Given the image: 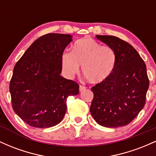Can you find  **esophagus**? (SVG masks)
Wrapping results in <instances>:
<instances>
[{"mask_svg":"<svg viewBox=\"0 0 156 156\" xmlns=\"http://www.w3.org/2000/svg\"><path fill=\"white\" fill-rule=\"evenodd\" d=\"M86 89H87V87H84V86H83V85H80V87H79L80 92H82V91L85 90Z\"/></svg>","mask_w":156,"mask_h":156,"instance_id":"obj_1","label":"esophagus"}]
</instances>
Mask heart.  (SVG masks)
<instances>
[{
	"label": "heart",
	"instance_id": "obj_1",
	"mask_svg": "<svg viewBox=\"0 0 156 156\" xmlns=\"http://www.w3.org/2000/svg\"><path fill=\"white\" fill-rule=\"evenodd\" d=\"M117 62L115 51L108 45H102L91 37L77 40L72 52L65 51L62 55V65L68 77H73L80 70L89 83H100L111 76Z\"/></svg>",
	"mask_w": 156,
	"mask_h": 156
}]
</instances>
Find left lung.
I'll return each mask as SVG.
<instances>
[{
  "mask_svg": "<svg viewBox=\"0 0 156 156\" xmlns=\"http://www.w3.org/2000/svg\"><path fill=\"white\" fill-rule=\"evenodd\" d=\"M112 47L117 62L105 81L92 87L90 112L99 125L117 128L129 124L144 108L149 88L144 62L131 44L114 36L97 35Z\"/></svg>",
  "mask_w": 156,
  "mask_h": 156,
  "instance_id": "left-lung-1",
  "label": "left lung"
}]
</instances>
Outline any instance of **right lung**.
<instances>
[{"label": "right lung", "instance_id": "add662e5", "mask_svg": "<svg viewBox=\"0 0 156 156\" xmlns=\"http://www.w3.org/2000/svg\"><path fill=\"white\" fill-rule=\"evenodd\" d=\"M72 36L47 34L36 39L15 64L9 83L13 110L26 124L39 128L60 122L67 98L79 85L60 76L62 55Z\"/></svg>", "mask_w": 156, "mask_h": 156}]
</instances>
